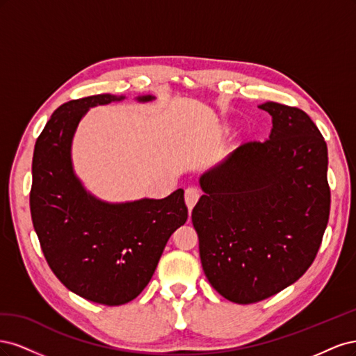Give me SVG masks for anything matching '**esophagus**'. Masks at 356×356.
<instances>
[{"label":"esophagus","instance_id":"34e87169","mask_svg":"<svg viewBox=\"0 0 356 356\" xmlns=\"http://www.w3.org/2000/svg\"><path fill=\"white\" fill-rule=\"evenodd\" d=\"M199 197H200V191L196 187H188L186 190V204H187L188 211L195 208V204L197 203Z\"/></svg>","mask_w":356,"mask_h":356}]
</instances>
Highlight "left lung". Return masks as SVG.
I'll return each mask as SVG.
<instances>
[{"instance_id": "1", "label": "left lung", "mask_w": 356, "mask_h": 356, "mask_svg": "<svg viewBox=\"0 0 356 356\" xmlns=\"http://www.w3.org/2000/svg\"><path fill=\"white\" fill-rule=\"evenodd\" d=\"M272 132L248 141L199 179L191 212L203 272L233 303L277 294L306 273L327 229L328 152L312 118L266 102Z\"/></svg>"}]
</instances>
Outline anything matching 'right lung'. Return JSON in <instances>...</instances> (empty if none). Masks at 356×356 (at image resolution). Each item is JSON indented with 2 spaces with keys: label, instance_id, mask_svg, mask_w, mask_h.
<instances>
[{
  "label": "right lung",
  "instance_id": "1",
  "mask_svg": "<svg viewBox=\"0 0 356 356\" xmlns=\"http://www.w3.org/2000/svg\"><path fill=\"white\" fill-rule=\"evenodd\" d=\"M110 93L60 105L38 136L32 157L31 217L42 254L59 281L106 306L129 303L152 279L165 246L187 221L184 190L165 199L104 202L74 174L71 144L83 115L122 101ZM139 102L154 96H138Z\"/></svg>",
  "mask_w": 356,
  "mask_h": 356
}]
</instances>
